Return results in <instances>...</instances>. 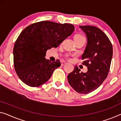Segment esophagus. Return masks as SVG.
Wrapping results in <instances>:
<instances>
[{
	"label": "esophagus",
	"mask_w": 121,
	"mask_h": 121,
	"mask_svg": "<svg viewBox=\"0 0 121 121\" xmlns=\"http://www.w3.org/2000/svg\"><path fill=\"white\" fill-rule=\"evenodd\" d=\"M66 64V62H64V61H63V62H62V63H61V65H62V66H63V65H64Z\"/></svg>",
	"instance_id": "esophagus-1"
}]
</instances>
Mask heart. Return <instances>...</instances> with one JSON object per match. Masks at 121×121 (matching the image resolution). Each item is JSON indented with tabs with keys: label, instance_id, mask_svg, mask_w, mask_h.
Segmentation results:
<instances>
[{
	"label": "heart",
	"instance_id": "1",
	"mask_svg": "<svg viewBox=\"0 0 121 121\" xmlns=\"http://www.w3.org/2000/svg\"><path fill=\"white\" fill-rule=\"evenodd\" d=\"M84 38V37L82 36V35H77L75 36V39H76V38L79 39V38Z\"/></svg>",
	"mask_w": 121,
	"mask_h": 121
}]
</instances>
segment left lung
Returning <instances> with one entry per match:
<instances>
[{"label": "left lung", "mask_w": 121, "mask_h": 121, "mask_svg": "<svg viewBox=\"0 0 121 121\" xmlns=\"http://www.w3.org/2000/svg\"><path fill=\"white\" fill-rule=\"evenodd\" d=\"M87 38L86 48L82 56L88 68L86 72H80L75 66L68 76L71 86L81 94H88L97 89L106 79L112 57V46L104 33L93 26H79Z\"/></svg>", "instance_id": "8db88e82"}]
</instances>
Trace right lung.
I'll list each match as a JSON object with an SVG mask.
<instances>
[{"label": "right lung", "mask_w": 121, "mask_h": 121, "mask_svg": "<svg viewBox=\"0 0 121 121\" xmlns=\"http://www.w3.org/2000/svg\"><path fill=\"white\" fill-rule=\"evenodd\" d=\"M74 30L72 24L50 21L32 24L24 29L13 52L14 69L21 81L31 87L46 83L60 66L59 60L52 62L45 58L46 51L58 47Z\"/></svg>", "instance_id": "add662e5"}]
</instances>
